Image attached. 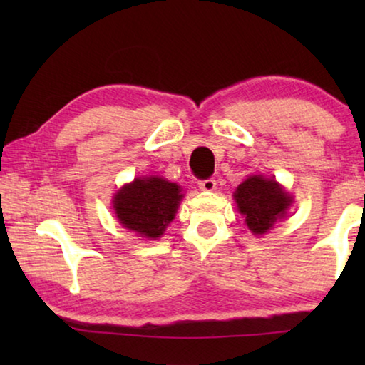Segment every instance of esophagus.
<instances>
[{
	"mask_svg": "<svg viewBox=\"0 0 365 365\" xmlns=\"http://www.w3.org/2000/svg\"><path fill=\"white\" fill-rule=\"evenodd\" d=\"M197 185H200V188L202 190V191H212V190H215V180L214 178H205V180H200L197 182Z\"/></svg>",
	"mask_w": 365,
	"mask_h": 365,
	"instance_id": "esophagus-1",
	"label": "esophagus"
}]
</instances>
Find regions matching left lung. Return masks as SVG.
Returning a JSON list of instances; mask_svg holds the SVG:
<instances>
[{"label":"left lung","mask_w":365,"mask_h":365,"mask_svg":"<svg viewBox=\"0 0 365 365\" xmlns=\"http://www.w3.org/2000/svg\"><path fill=\"white\" fill-rule=\"evenodd\" d=\"M233 196L238 211L245 215L248 228L255 235L267 232L292 205V197L279 183L261 175L246 178Z\"/></svg>","instance_id":"left-lung-1"}]
</instances>
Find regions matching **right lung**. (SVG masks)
Segmentation results:
<instances>
[{
  "mask_svg": "<svg viewBox=\"0 0 365 365\" xmlns=\"http://www.w3.org/2000/svg\"><path fill=\"white\" fill-rule=\"evenodd\" d=\"M182 197L177 183L160 177L135 178L115 195L114 211L128 230L158 238L174 219Z\"/></svg>",
  "mask_w": 365,
  "mask_h": 365,
  "instance_id": "add662e5",
  "label": "right lung"
}]
</instances>
